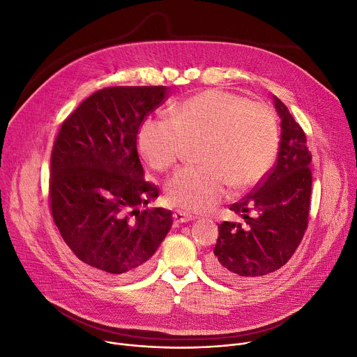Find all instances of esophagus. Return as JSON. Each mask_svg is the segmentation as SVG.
Returning <instances> with one entry per match:
<instances>
[{
  "label": "esophagus",
  "instance_id": "obj_1",
  "mask_svg": "<svg viewBox=\"0 0 357 357\" xmlns=\"http://www.w3.org/2000/svg\"><path fill=\"white\" fill-rule=\"evenodd\" d=\"M194 218H195V217H194L192 214H188V213H185V211L176 210V211L174 213V221H175L176 224L188 222V221H191V220H194Z\"/></svg>",
  "mask_w": 357,
  "mask_h": 357
}]
</instances>
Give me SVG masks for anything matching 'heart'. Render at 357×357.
Masks as SVG:
<instances>
[{
	"mask_svg": "<svg viewBox=\"0 0 357 357\" xmlns=\"http://www.w3.org/2000/svg\"><path fill=\"white\" fill-rule=\"evenodd\" d=\"M202 140L204 166L182 167L166 183L172 205L192 213L213 208L229 194L230 183L246 190L264 179L278 153V127L272 109L236 92L207 89L175 104L169 119L147 117L137 131L143 162L155 169L172 167L185 143Z\"/></svg>",
	"mask_w": 357,
	"mask_h": 357,
	"instance_id": "1",
	"label": "heart"
}]
</instances>
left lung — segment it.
Returning <instances> with one entry per match:
<instances>
[{"mask_svg": "<svg viewBox=\"0 0 357 357\" xmlns=\"http://www.w3.org/2000/svg\"><path fill=\"white\" fill-rule=\"evenodd\" d=\"M272 101L280 119L276 163L256 191L231 205L245 224L221 222L208 259L211 272L226 282H252L284 266L308 226L312 175L307 137L287 105L275 96Z\"/></svg>", "mask_w": 357, "mask_h": 357, "instance_id": "obj_1", "label": "left lung"}]
</instances>
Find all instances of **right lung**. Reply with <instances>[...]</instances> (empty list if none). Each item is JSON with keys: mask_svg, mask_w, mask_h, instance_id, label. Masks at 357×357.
Listing matches in <instances>:
<instances>
[{"mask_svg": "<svg viewBox=\"0 0 357 357\" xmlns=\"http://www.w3.org/2000/svg\"><path fill=\"white\" fill-rule=\"evenodd\" d=\"M167 86H111L63 121L50 160V207L69 249L100 276H142L172 227V213L143 210L158 198L144 181L137 131Z\"/></svg>", "mask_w": 357, "mask_h": 357, "instance_id": "obj_1", "label": "right lung"}]
</instances>
